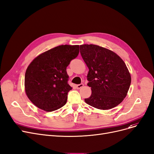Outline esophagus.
<instances>
[{"label": "esophagus", "instance_id": "34e87169", "mask_svg": "<svg viewBox=\"0 0 154 154\" xmlns=\"http://www.w3.org/2000/svg\"><path fill=\"white\" fill-rule=\"evenodd\" d=\"M84 86V84H78L76 85V88L77 89H81V88H82Z\"/></svg>", "mask_w": 154, "mask_h": 154}]
</instances>
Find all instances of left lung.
Here are the masks:
<instances>
[{
    "label": "left lung",
    "mask_w": 154,
    "mask_h": 154,
    "mask_svg": "<svg viewBox=\"0 0 154 154\" xmlns=\"http://www.w3.org/2000/svg\"><path fill=\"white\" fill-rule=\"evenodd\" d=\"M80 52L89 68L88 86L92 91L85 102L104 110L120 104L127 96L131 82L124 61L112 51L97 45H81Z\"/></svg>",
    "instance_id": "8db88e82"
}]
</instances>
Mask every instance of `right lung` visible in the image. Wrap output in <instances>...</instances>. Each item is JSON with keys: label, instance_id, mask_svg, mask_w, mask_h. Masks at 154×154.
Instances as JSON below:
<instances>
[{"label": "right lung", "instance_id": "1", "mask_svg": "<svg viewBox=\"0 0 154 154\" xmlns=\"http://www.w3.org/2000/svg\"><path fill=\"white\" fill-rule=\"evenodd\" d=\"M79 53V45H61L41 53L26 68L25 91L38 109L52 112L63 106L72 88L68 84L66 67Z\"/></svg>", "mask_w": 154, "mask_h": 154}]
</instances>
